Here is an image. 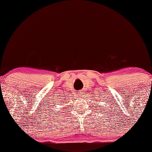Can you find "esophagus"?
Masks as SVG:
<instances>
[{
	"label": "esophagus",
	"mask_w": 152,
	"mask_h": 152,
	"mask_svg": "<svg viewBox=\"0 0 152 152\" xmlns=\"http://www.w3.org/2000/svg\"><path fill=\"white\" fill-rule=\"evenodd\" d=\"M83 91H79V92H78V94H79V97H83Z\"/></svg>",
	"instance_id": "obj_1"
}]
</instances>
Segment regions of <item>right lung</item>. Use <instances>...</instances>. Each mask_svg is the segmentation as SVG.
I'll use <instances>...</instances> for the list:
<instances>
[{
	"mask_svg": "<svg viewBox=\"0 0 152 152\" xmlns=\"http://www.w3.org/2000/svg\"><path fill=\"white\" fill-rule=\"evenodd\" d=\"M62 102H63V101H62Z\"/></svg>",
	"mask_w": 152,
	"mask_h": 152,
	"instance_id": "right-lung-1",
	"label": "right lung"
}]
</instances>
